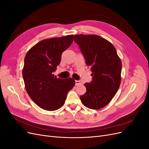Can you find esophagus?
Masks as SVG:
<instances>
[{"label": "esophagus", "instance_id": "34e87169", "mask_svg": "<svg viewBox=\"0 0 149 149\" xmlns=\"http://www.w3.org/2000/svg\"><path fill=\"white\" fill-rule=\"evenodd\" d=\"M75 84H76V86H79V85L81 84V83L80 82V81L76 80V81H75Z\"/></svg>", "mask_w": 149, "mask_h": 149}]
</instances>
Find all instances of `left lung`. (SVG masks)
Masks as SVG:
<instances>
[{
	"instance_id": "obj_1",
	"label": "left lung",
	"mask_w": 149,
	"mask_h": 149,
	"mask_svg": "<svg viewBox=\"0 0 149 149\" xmlns=\"http://www.w3.org/2000/svg\"><path fill=\"white\" fill-rule=\"evenodd\" d=\"M78 45L93 76L84 85L86 92L80 96L83 104L92 109L106 106L116 94L120 84L122 63L112 44L96 35H75Z\"/></svg>"
}]
</instances>
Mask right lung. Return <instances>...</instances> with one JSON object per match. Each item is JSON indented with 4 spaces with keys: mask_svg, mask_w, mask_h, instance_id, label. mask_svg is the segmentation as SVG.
<instances>
[{
    "mask_svg": "<svg viewBox=\"0 0 149 149\" xmlns=\"http://www.w3.org/2000/svg\"><path fill=\"white\" fill-rule=\"evenodd\" d=\"M73 41V35L43 40L26 54L22 71L26 91L31 100L45 110L60 109L75 84L73 78H57L53 74L62 53Z\"/></svg>",
    "mask_w": 149,
    "mask_h": 149,
    "instance_id": "right-lung-1",
    "label": "right lung"
}]
</instances>
